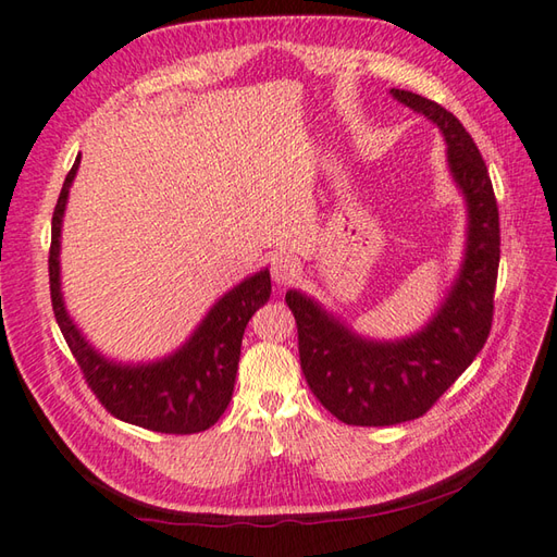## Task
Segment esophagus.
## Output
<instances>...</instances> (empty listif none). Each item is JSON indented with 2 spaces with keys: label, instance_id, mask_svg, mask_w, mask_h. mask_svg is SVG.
I'll return each instance as SVG.
<instances>
[{
  "label": "esophagus",
  "instance_id": "obj_1",
  "mask_svg": "<svg viewBox=\"0 0 557 557\" xmlns=\"http://www.w3.org/2000/svg\"><path fill=\"white\" fill-rule=\"evenodd\" d=\"M270 272H272V280L277 282V285H289L299 277L301 272V263L297 256H289V253H280L272 258L270 263Z\"/></svg>",
  "mask_w": 557,
  "mask_h": 557
}]
</instances>
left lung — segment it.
Listing matches in <instances>:
<instances>
[{"label": "left lung", "instance_id": "left-lung-1", "mask_svg": "<svg viewBox=\"0 0 557 557\" xmlns=\"http://www.w3.org/2000/svg\"><path fill=\"white\" fill-rule=\"evenodd\" d=\"M391 96L440 127L449 173L466 200L468 226L454 285L428 325L400 341L359 335L304 292H287L309 388L337 420L362 428L424 416L466 372L493 325L499 265V212L475 141L459 117L430 98L403 89H391Z\"/></svg>", "mask_w": 557, "mask_h": 557}]
</instances>
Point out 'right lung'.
Listing matches in <instances>:
<instances>
[{
    "label": "right lung",
    "mask_w": 557,
    "mask_h": 557,
    "mask_svg": "<svg viewBox=\"0 0 557 557\" xmlns=\"http://www.w3.org/2000/svg\"><path fill=\"white\" fill-rule=\"evenodd\" d=\"M79 159L76 157L64 178L54 205L48 260L52 311L64 341L79 362L86 384L117 420L163 434H195L212 428L232 400L242 341L250 315L270 299V270L256 272L216 299L176 352L139 364H123L103 357L76 329L62 299V220Z\"/></svg>",
    "instance_id": "obj_1"
}]
</instances>
